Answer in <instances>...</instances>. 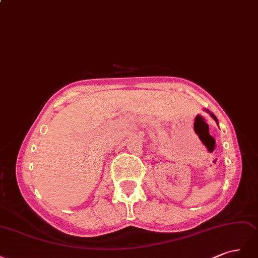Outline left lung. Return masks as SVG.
Here are the masks:
<instances>
[{"mask_svg":"<svg viewBox=\"0 0 258 258\" xmlns=\"http://www.w3.org/2000/svg\"><path fill=\"white\" fill-rule=\"evenodd\" d=\"M207 111H208V112H209V113H210V115H211V117H212V118H213V119H214V120H215V122H217V123H218V119H217V117H215V115H214V114H213V113H211V112H210V111H209V110H207Z\"/></svg>","mask_w":258,"mask_h":258,"instance_id":"left-lung-1","label":"left lung"}]
</instances>
